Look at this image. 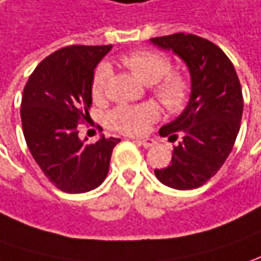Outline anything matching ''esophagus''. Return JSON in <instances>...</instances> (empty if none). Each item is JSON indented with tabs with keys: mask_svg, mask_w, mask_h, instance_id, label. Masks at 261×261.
I'll return each mask as SVG.
<instances>
[{
	"mask_svg": "<svg viewBox=\"0 0 261 261\" xmlns=\"http://www.w3.org/2000/svg\"><path fill=\"white\" fill-rule=\"evenodd\" d=\"M136 143L138 145H143L144 148H148V147H153L155 145V141H154L153 138H145V140H136Z\"/></svg>",
	"mask_w": 261,
	"mask_h": 261,
	"instance_id": "obj_1",
	"label": "esophagus"
}]
</instances>
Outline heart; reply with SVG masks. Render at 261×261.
<instances>
[{"instance_id": "heart-1", "label": "heart", "mask_w": 261, "mask_h": 261, "mask_svg": "<svg viewBox=\"0 0 261 261\" xmlns=\"http://www.w3.org/2000/svg\"><path fill=\"white\" fill-rule=\"evenodd\" d=\"M123 64L145 86L155 87V95L163 106L170 111H178L184 107L189 97V84L178 74H170L171 64L164 56L154 51H138L124 57ZM111 75L110 67L100 65L93 77V95L101 97ZM159 117V110L153 104L143 106H121L113 110L108 116V123L113 128L125 134H141L147 125Z\"/></svg>"}]
</instances>
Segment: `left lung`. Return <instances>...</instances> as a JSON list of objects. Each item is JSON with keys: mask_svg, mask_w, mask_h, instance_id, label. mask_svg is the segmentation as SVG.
Listing matches in <instances>:
<instances>
[{"mask_svg": "<svg viewBox=\"0 0 261 261\" xmlns=\"http://www.w3.org/2000/svg\"><path fill=\"white\" fill-rule=\"evenodd\" d=\"M154 47L171 51L190 74V97L180 116L160 128L161 137L175 141L171 164L155 168L164 186L191 190L207 182L227 160L240 130L243 94L234 67L213 42L193 34L150 38Z\"/></svg>", "mask_w": 261, "mask_h": 261, "instance_id": "8db88e82", "label": "left lung"}]
</instances>
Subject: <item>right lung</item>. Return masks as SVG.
I'll list each match as a JSON object with an SVG mask.
<instances>
[{
  "label": "right lung",
  "mask_w": 261,
  "mask_h": 261,
  "mask_svg": "<svg viewBox=\"0 0 261 261\" xmlns=\"http://www.w3.org/2000/svg\"><path fill=\"white\" fill-rule=\"evenodd\" d=\"M113 45H70L37 65L27 81L21 121L35 163L57 189L87 193L101 186L120 138L86 144L79 121L90 118L94 70Z\"/></svg>",
  "instance_id": "add662e5"
}]
</instances>
